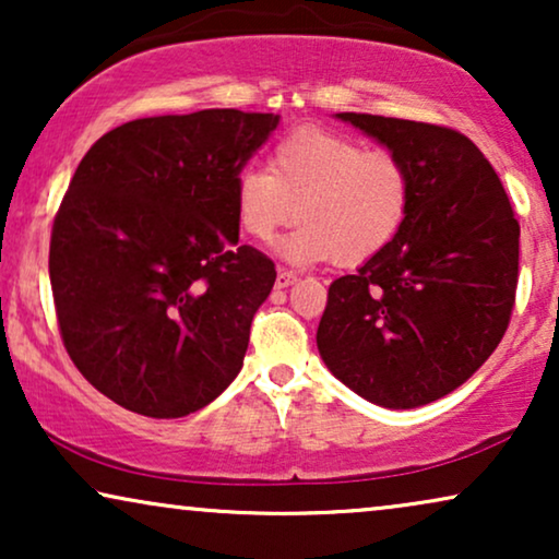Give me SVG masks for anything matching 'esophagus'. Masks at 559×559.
I'll return each mask as SVG.
<instances>
[{
	"label": "esophagus",
	"mask_w": 559,
	"mask_h": 559,
	"mask_svg": "<svg viewBox=\"0 0 559 559\" xmlns=\"http://www.w3.org/2000/svg\"><path fill=\"white\" fill-rule=\"evenodd\" d=\"M297 282V274L289 272V270H277V282H274V287L277 289H285L289 285H295Z\"/></svg>",
	"instance_id": "obj_1"
}]
</instances>
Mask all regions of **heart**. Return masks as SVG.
<instances>
[{
	"label": "heart",
	"instance_id": "heart-1",
	"mask_svg": "<svg viewBox=\"0 0 559 559\" xmlns=\"http://www.w3.org/2000/svg\"><path fill=\"white\" fill-rule=\"evenodd\" d=\"M412 198L415 182L400 155L323 129L287 134L266 173L247 167L234 180L236 224L249 239L266 243L300 221L280 247L293 264L369 262L402 234Z\"/></svg>",
	"mask_w": 559,
	"mask_h": 559
}]
</instances>
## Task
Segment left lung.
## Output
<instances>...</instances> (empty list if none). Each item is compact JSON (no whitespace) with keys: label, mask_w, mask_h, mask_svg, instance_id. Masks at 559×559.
<instances>
[{"label":"left lung","mask_w":559,"mask_h":559,"mask_svg":"<svg viewBox=\"0 0 559 559\" xmlns=\"http://www.w3.org/2000/svg\"><path fill=\"white\" fill-rule=\"evenodd\" d=\"M335 117L407 163L415 198L402 234L328 287L318 350L364 400L423 407L468 381L507 333L519 221L499 175L465 134L373 114Z\"/></svg>","instance_id":"left-lung-1"}]
</instances>
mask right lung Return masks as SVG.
I'll list each match as a JSON object with an SVG mask.
<instances>
[{
	"mask_svg": "<svg viewBox=\"0 0 559 559\" xmlns=\"http://www.w3.org/2000/svg\"><path fill=\"white\" fill-rule=\"evenodd\" d=\"M277 124L239 109L134 119L81 159L52 221V300L75 369L124 409L186 417L241 371L277 272L239 247L234 180Z\"/></svg>",
	"mask_w": 559,
	"mask_h": 559,
	"instance_id": "right-lung-1",
	"label": "right lung"
}]
</instances>
